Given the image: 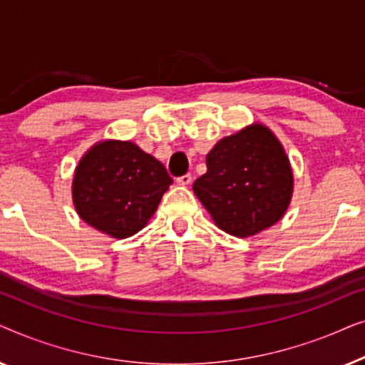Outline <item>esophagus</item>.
Listing matches in <instances>:
<instances>
[{
  "label": "esophagus",
  "instance_id": "esophagus-1",
  "mask_svg": "<svg viewBox=\"0 0 365 365\" xmlns=\"http://www.w3.org/2000/svg\"><path fill=\"white\" fill-rule=\"evenodd\" d=\"M191 181H192L191 174H184V176H179L176 179V182L181 184V186H187V184H191Z\"/></svg>",
  "mask_w": 365,
  "mask_h": 365
}]
</instances>
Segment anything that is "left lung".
<instances>
[{
  "mask_svg": "<svg viewBox=\"0 0 365 365\" xmlns=\"http://www.w3.org/2000/svg\"><path fill=\"white\" fill-rule=\"evenodd\" d=\"M194 192L222 231L254 236L276 224L292 196V171L276 136L254 124L227 136L206 158Z\"/></svg>",
  "mask_w": 365,
  "mask_h": 365,
  "instance_id": "8db88e82",
  "label": "left lung"
}]
</instances>
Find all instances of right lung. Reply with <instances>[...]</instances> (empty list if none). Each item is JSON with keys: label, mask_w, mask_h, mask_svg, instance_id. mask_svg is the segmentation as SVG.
Masks as SVG:
<instances>
[{"label": "right lung", "mask_w": 365, "mask_h": 365, "mask_svg": "<svg viewBox=\"0 0 365 365\" xmlns=\"http://www.w3.org/2000/svg\"><path fill=\"white\" fill-rule=\"evenodd\" d=\"M171 184L166 168L136 144L106 141L79 163L73 199L83 221L123 239L146 226Z\"/></svg>", "instance_id": "right-lung-1"}]
</instances>
